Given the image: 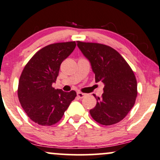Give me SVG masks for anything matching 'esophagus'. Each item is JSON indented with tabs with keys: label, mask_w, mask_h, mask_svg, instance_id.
Instances as JSON below:
<instances>
[{
	"label": "esophagus",
	"mask_w": 160,
	"mask_h": 160,
	"mask_svg": "<svg viewBox=\"0 0 160 160\" xmlns=\"http://www.w3.org/2000/svg\"><path fill=\"white\" fill-rule=\"evenodd\" d=\"M77 95H78V97L79 98H84L86 96V94L82 93V92H78V93H77Z\"/></svg>",
	"instance_id": "obj_1"
}]
</instances>
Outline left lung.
I'll list each match as a JSON object with an SVG mask.
<instances>
[{"instance_id": "1", "label": "left lung", "mask_w": 160, "mask_h": 160, "mask_svg": "<svg viewBox=\"0 0 160 160\" xmlns=\"http://www.w3.org/2000/svg\"><path fill=\"white\" fill-rule=\"evenodd\" d=\"M78 46L89 60L95 82L104 84L103 93L89 111L92 118L109 126L124 119L137 97V82L132 68L122 56L108 45L78 41Z\"/></svg>"}]
</instances>
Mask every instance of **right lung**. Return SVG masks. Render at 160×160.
Here are the masks:
<instances>
[{
	"instance_id": "add662e5",
	"label": "right lung",
	"mask_w": 160,
	"mask_h": 160,
	"mask_svg": "<svg viewBox=\"0 0 160 160\" xmlns=\"http://www.w3.org/2000/svg\"><path fill=\"white\" fill-rule=\"evenodd\" d=\"M75 47V42L45 46L32 56L23 69L18 81V100L28 116L36 124L51 126L59 122L77 96L74 90L65 92L52 86L61 63Z\"/></svg>"
}]
</instances>
